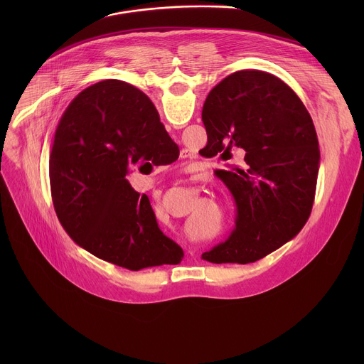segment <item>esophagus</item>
Returning <instances> with one entry per match:
<instances>
[{
  "label": "esophagus",
  "instance_id": "esophagus-1",
  "mask_svg": "<svg viewBox=\"0 0 364 364\" xmlns=\"http://www.w3.org/2000/svg\"><path fill=\"white\" fill-rule=\"evenodd\" d=\"M184 157H186V155H184Z\"/></svg>",
  "mask_w": 364,
  "mask_h": 364
}]
</instances>
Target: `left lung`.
<instances>
[{"mask_svg": "<svg viewBox=\"0 0 364 364\" xmlns=\"http://www.w3.org/2000/svg\"><path fill=\"white\" fill-rule=\"evenodd\" d=\"M210 155L242 166L219 170L236 203L229 237L204 252L212 264H249L295 237L313 209L320 149L316 128L296 93L279 77L239 70L207 95L201 111Z\"/></svg>", "mask_w": 364, "mask_h": 364, "instance_id": "8db88e82", "label": "left lung"}]
</instances>
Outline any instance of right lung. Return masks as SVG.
Wrapping results in <instances>:
<instances>
[{"label": "right lung", "instance_id": "obj_1", "mask_svg": "<svg viewBox=\"0 0 364 364\" xmlns=\"http://www.w3.org/2000/svg\"><path fill=\"white\" fill-rule=\"evenodd\" d=\"M174 145L135 86L109 79L82 90L63 114L50 154L51 197L68 235L129 271L180 264L183 249L160 230L146 194L127 180L131 167L154 163Z\"/></svg>", "mask_w": 364, "mask_h": 364}]
</instances>
